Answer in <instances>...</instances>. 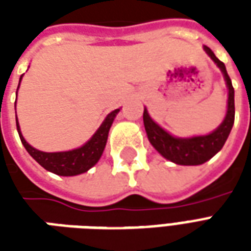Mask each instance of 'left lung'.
I'll use <instances>...</instances> for the list:
<instances>
[{
  "label": "left lung",
  "instance_id": "left-lung-1",
  "mask_svg": "<svg viewBox=\"0 0 251 251\" xmlns=\"http://www.w3.org/2000/svg\"><path fill=\"white\" fill-rule=\"evenodd\" d=\"M203 50L222 71L228 90L226 117L222 121L221 125L205 136L185 137V138L175 137L151 118L147 107L144 109V126L147 130L148 140L164 158L177 165H200L208 161L223 148L234 125V117H235L234 88H232L231 79L226 71V66L215 56V53L208 47L204 46Z\"/></svg>",
  "mask_w": 251,
  "mask_h": 251
}]
</instances>
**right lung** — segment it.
<instances>
[{"label":"right lung","mask_w":251,"mask_h":251,"mask_svg":"<svg viewBox=\"0 0 251 251\" xmlns=\"http://www.w3.org/2000/svg\"><path fill=\"white\" fill-rule=\"evenodd\" d=\"M21 79H23V75L20 77V82ZM118 113H120V109L109 113L102 122V125L98 127V130L94 133L93 137L84 145L72 151H67V152H41L39 149H36L25 141V138L21 134L17 115H16V124H17L20 140L26 149V152L29 153L43 168L59 176H76V175L87 172L88 169L93 168L99 161L106 147V142H107L110 127L113 125V121Z\"/></svg>","instance_id":"right-lung-1"}]
</instances>
